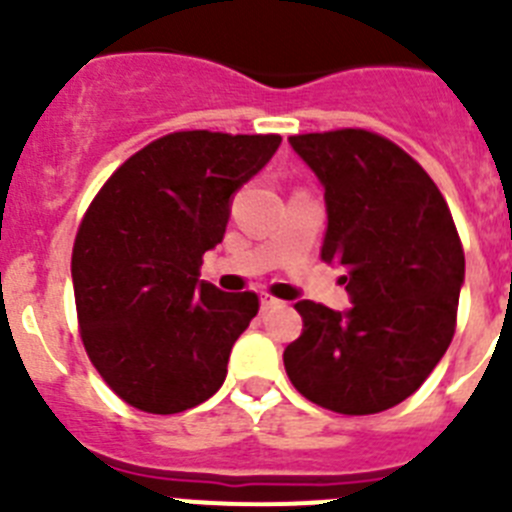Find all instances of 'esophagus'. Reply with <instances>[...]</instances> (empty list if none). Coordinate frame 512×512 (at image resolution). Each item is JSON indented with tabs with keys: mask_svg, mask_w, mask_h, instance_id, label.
Returning <instances> with one entry per match:
<instances>
[{
	"mask_svg": "<svg viewBox=\"0 0 512 512\" xmlns=\"http://www.w3.org/2000/svg\"><path fill=\"white\" fill-rule=\"evenodd\" d=\"M284 302L277 300V297L271 295H261V310H274V307H282Z\"/></svg>",
	"mask_w": 512,
	"mask_h": 512,
	"instance_id": "esophagus-1",
	"label": "esophagus"
}]
</instances>
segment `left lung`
Returning <instances> with one entry per match:
<instances>
[{
	"mask_svg": "<svg viewBox=\"0 0 512 512\" xmlns=\"http://www.w3.org/2000/svg\"><path fill=\"white\" fill-rule=\"evenodd\" d=\"M325 189L320 259L343 266L351 307L300 300L302 336L284 369L307 400L372 415L408 400L454 338L464 251L433 179L369 130L292 135Z\"/></svg>",
	"mask_w": 512,
	"mask_h": 512,
	"instance_id": "left-lung-1",
	"label": "left lung"
}]
</instances>
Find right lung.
Returning a JSON list of instances; mask_svg holds the SVG:
<instances>
[{
    "mask_svg": "<svg viewBox=\"0 0 512 512\" xmlns=\"http://www.w3.org/2000/svg\"><path fill=\"white\" fill-rule=\"evenodd\" d=\"M279 143V135H164L107 179L81 220L71 256L81 341L133 408L182 413L223 387L259 297L202 282V256L223 241L235 192Z\"/></svg>",
    "mask_w": 512,
    "mask_h": 512,
    "instance_id": "add662e5",
    "label": "right lung"
}]
</instances>
